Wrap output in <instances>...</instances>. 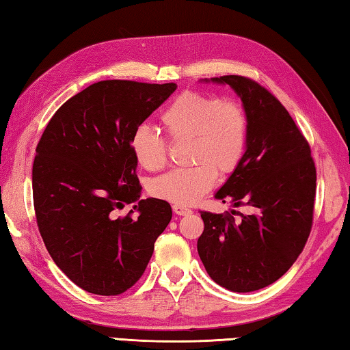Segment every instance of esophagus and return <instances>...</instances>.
<instances>
[{
	"label": "esophagus",
	"instance_id": "1",
	"mask_svg": "<svg viewBox=\"0 0 350 350\" xmlns=\"http://www.w3.org/2000/svg\"><path fill=\"white\" fill-rule=\"evenodd\" d=\"M173 211L176 213V215H179V216L191 215V210H189L188 206H183V205H173Z\"/></svg>",
	"mask_w": 350,
	"mask_h": 350
}]
</instances>
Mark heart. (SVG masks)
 I'll list each match as a JSON object with an SVG mask.
<instances>
[{
    "mask_svg": "<svg viewBox=\"0 0 350 350\" xmlns=\"http://www.w3.org/2000/svg\"><path fill=\"white\" fill-rule=\"evenodd\" d=\"M168 137L189 140L188 168L171 170L154 179L152 196L174 205H193L215 187L217 173H234L245 156L250 118L245 106L221 96L187 91L173 100L161 117ZM129 146L135 161L150 171L165 167L168 140L148 125L133 131Z\"/></svg>",
    "mask_w": 350,
    "mask_h": 350,
    "instance_id": "heart-1",
    "label": "heart"
}]
</instances>
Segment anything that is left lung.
Here are the masks:
<instances>
[{"label":"left lung","mask_w":350,"mask_h":350,"mask_svg":"<svg viewBox=\"0 0 350 350\" xmlns=\"http://www.w3.org/2000/svg\"><path fill=\"white\" fill-rule=\"evenodd\" d=\"M250 118L245 156L216 199L248 205L250 215L200 211L198 252L206 273L232 292L270 286L292 267L309 239L317 194L310 145L273 94L248 77L222 75Z\"/></svg>","instance_id":"1"}]
</instances>
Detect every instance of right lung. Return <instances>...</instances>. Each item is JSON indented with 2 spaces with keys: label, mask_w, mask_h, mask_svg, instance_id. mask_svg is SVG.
Instances as JSON below:
<instances>
[{
  "label": "right lung",
  "mask_w": 350,
  "mask_h": 350,
  "mask_svg": "<svg viewBox=\"0 0 350 350\" xmlns=\"http://www.w3.org/2000/svg\"><path fill=\"white\" fill-rule=\"evenodd\" d=\"M176 83L103 80L63 103L47 123L32 167L37 225L51 258L70 281L94 295L116 296L144 275L154 242L173 211L167 200L140 198L129 146Z\"/></svg>",
  "instance_id": "add662e5"
}]
</instances>
